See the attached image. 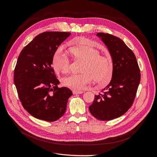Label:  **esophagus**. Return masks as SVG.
I'll list each match as a JSON object with an SVG mask.
<instances>
[{
	"instance_id": "esophagus-1",
	"label": "esophagus",
	"mask_w": 157,
	"mask_h": 157,
	"mask_svg": "<svg viewBox=\"0 0 157 157\" xmlns=\"http://www.w3.org/2000/svg\"><path fill=\"white\" fill-rule=\"evenodd\" d=\"M73 94H82V93H83V91H78V90H74L73 91Z\"/></svg>"
}]
</instances>
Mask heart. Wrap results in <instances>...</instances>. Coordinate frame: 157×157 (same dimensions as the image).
I'll list each match as a JSON object with an SVG mask.
<instances>
[{
  "label": "heart",
  "instance_id": "b5f03b06",
  "mask_svg": "<svg viewBox=\"0 0 157 157\" xmlns=\"http://www.w3.org/2000/svg\"><path fill=\"white\" fill-rule=\"evenodd\" d=\"M75 40L78 46L71 48L69 53L75 60L82 62L81 73L64 78L63 84L73 90H82L93 79L100 86L108 84L113 70L111 59L106 56L99 55V51L93 47V40L84 37H77ZM52 66L56 73L66 74L70 70V61L65 54L58 51L53 57Z\"/></svg>",
  "mask_w": 157,
  "mask_h": 157
}]
</instances>
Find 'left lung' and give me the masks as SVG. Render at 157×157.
<instances>
[{
    "label": "left lung",
    "instance_id": "obj_1",
    "mask_svg": "<svg viewBox=\"0 0 157 157\" xmlns=\"http://www.w3.org/2000/svg\"><path fill=\"white\" fill-rule=\"evenodd\" d=\"M106 46L113 61V75L102 93L95 95L89 109L101 121L121 117L132 106L140 82V71L133 51L119 37L98 33Z\"/></svg>",
    "mask_w": 157,
    "mask_h": 157
}]
</instances>
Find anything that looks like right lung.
Wrapping results in <instances>:
<instances>
[{
	"label": "right lung",
	"mask_w": 157,
	"mask_h": 157,
	"mask_svg": "<svg viewBox=\"0 0 157 157\" xmlns=\"http://www.w3.org/2000/svg\"><path fill=\"white\" fill-rule=\"evenodd\" d=\"M70 33L44 32L37 35L21 52L13 81L24 108L36 118L52 122L63 116L73 93L58 88L52 67L56 51Z\"/></svg>",
	"instance_id": "1"
}]
</instances>
